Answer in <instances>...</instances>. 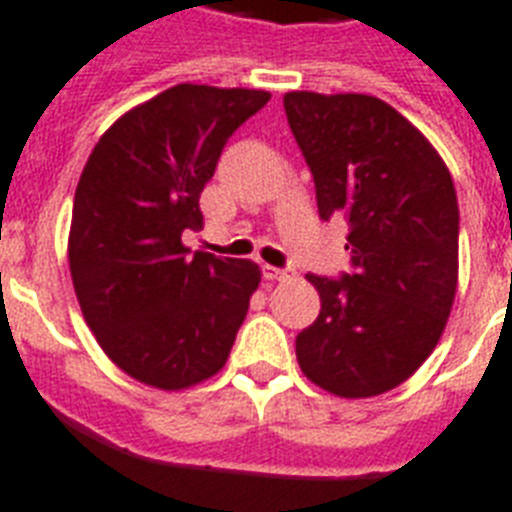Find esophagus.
I'll use <instances>...</instances> for the list:
<instances>
[{
	"mask_svg": "<svg viewBox=\"0 0 512 512\" xmlns=\"http://www.w3.org/2000/svg\"><path fill=\"white\" fill-rule=\"evenodd\" d=\"M263 278L265 281H289L294 278V268H276V265H263Z\"/></svg>",
	"mask_w": 512,
	"mask_h": 512,
	"instance_id": "34e87169",
	"label": "esophagus"
}]
</instances>
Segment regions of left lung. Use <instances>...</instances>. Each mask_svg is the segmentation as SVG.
I'll return each mask as SVG.
<instances>
[{
  "instance_id": "8db88e82",
  "label": "left lung",
  "mask_w": 512,
  "mask_h": 512,
  "mask_svg": "<svg viewBox=\"0 0 512 512\" xmlns=\"http://www.w3.org/2000/svg\"><path fill=\"white\" fill-rule=\"evenodd\" d=\"M284 110L318 215L350 226V273H307L321 313L297 334L299 368L336 397H376L421 368L450 318L455 184L429 139L381 99L289 91Z\"/></svg>"
}]
</instances>
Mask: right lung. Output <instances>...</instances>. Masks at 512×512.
<instances>
[{"mask_svg":"<svg viewBox=\"0 0 512 512\" xmlns=\"http://www.w3.org/2000/svg\"><path fill=\"white\" fill-rule=\"evenodd\" d=\"M268 99L260 89L178 83L115 120L86 160L70 276L99 347L136 381L186 389L226 365L260 268L191 255L181 236L202 228L199 194L220 152Z\"/></svg>","mask_w":512,"mask_h":512,"instance_id":"add662e5","label":"right lung"}]
</instances>
